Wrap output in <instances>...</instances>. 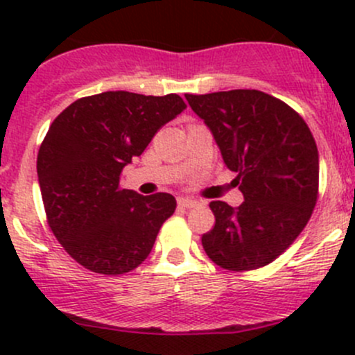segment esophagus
<instances>
[{"label":"esophagus","instance_id":"esophagus-1","mask_svg":"<svg viewBox=\"0 0 355 355\" xmlns=\"http://www.w3.org/2000/svg\"><path fill=\"white\" fill-rule=\"evenodd\" d=\"M198 200L196 199H191V198H180L178 199V206H182V207H194V206H198Z\"/></svg>","mask_w":355,"mask_h":355}]
</instances>
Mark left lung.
<instances>
[{"label": "left lung", "instance_id": "left-lung-1", "mask_svg": "<svg viewBox=\"0 0 355 355\" xmlns=\"http://www.w3.org/2000/svg\"><path fill=\"white\" fill-rule=\"evenodd\" d=\"M185 99L244 196L237 207L209 204L216 221L202 235L204 250L225 270L266 266L299 237L316 206L320 156L313 134L288 105L254 89Z\"/></svg>", "mask_w": 355, "mask_h": 355}]
</instances>
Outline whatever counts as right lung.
Returning a JSON list of instances; mask_svg holds the SVG:
<instances>
[{
    "label": "right lung",
    "mask_w": 355,
    "mask_h": 355,
    "mask_svg": "<svg viewBox=\"0 0 355 355\" xmlns=\"http://www.w3.org/2000/svg\"><path fill=\"white\" fill-rule=\"evenodd\" d=\"M185 108L177 94L108 91L55 118L37 155L39 187L53 234L84 268L123 275L149 256L177 200L121 189V170Z\"/></svg>",
    "instance_id": "1"
}]
</instances>
